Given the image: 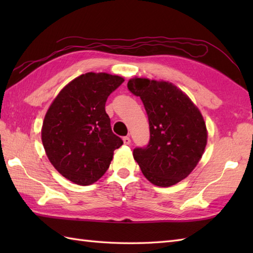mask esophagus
I'll use <instances>...</instances> for the list:
<instances>
[{
	"label": "esophagus",
	"instance_id": "esophagus-1",
	"mask_svg": "<svg viewBox=\"0 0 253 253\" xmlns=\"http://www.w3.org/2000/svg\"><path fill=\"white\" fill-rule=\"evenodd\" d=\"M123 141H124V143L125 144H130V138L129 137H124L123 138Z\"/></svg>",
	"mask_w": 253,
	"mask_h": 253
}]
</instances>
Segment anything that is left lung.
Returning a JSON list of instances; mask_svg holds the SVG:
<instances>
[{
	"label": "left lung",
	"mask_w": 253,
	"mask_h": 253,
	"mask_svg": "<svg viewBox=\"0 0 253 253\" xmlns=\"http://www.w3.org/2000/svg\"><path fill=\"white\" fill-rule=\"evenodd\" d=\"M148 114L150 141L133 149L144 177L159 187L185 179L202 158L208 141L202 114L180 89L168 82L132 78L127 84Z\"/></svg>",
	"instance_id": "obj_1"
}]
</instances>
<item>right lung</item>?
<instances>
[{"mask_svg": "<svg viewBox=\"0 0 253 253\" xmlns=\"http://www.w3.org/2000/svg\"><path fill=\"white\" fill-rule=\"evenodd\" d=\"M123 83V77L106 73L80 75L46 112L41 130L45 153L58 173L75 184L99 180L123 144L105 112L107 98Z\"/></svg>", "mask_w": 253, "mask_h": 253, "instance_id": "right-lung-1", "label": "right lung"}]
</instances>
